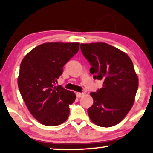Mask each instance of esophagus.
<instances>
[{
	"label": "esophagus",
	"instance_id": "1",
	"mask_svg": "<svg viewBox=\"0 0 153 153\" xmlns=\"http://www.w3.org/2000/svg\"><path fill=\"white\" fill-rule=\"evenodd\" d=\"M75 94H76V97H78V98L82 97H83V96L85 94V92H76Z\"/></svg>",
	"mask_w": 153,
	"mask_h": 153
}]
</instances>
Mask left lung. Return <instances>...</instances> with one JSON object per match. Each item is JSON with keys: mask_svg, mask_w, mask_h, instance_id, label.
I'll use <instances>...</instances> for the list:
<instances>
[{"mask_svg": "<svg viewBox=\"0 0 153 153\" xmlns=\"http://www.w3.org/2000/svg\"><path fill=\"white\" fill-rule=\"evenodd\" d=\"M93 78L103 80V87L91 92L93 105L87 110L95 125L113 127L127 115L134 103L138 79L133 63L126 53L105 42L81 43Z\"/></svg>", "mask_w": 153, "mask_h": 153, "instance_id": "left-lung-1", "label": "left lung"}]
</instances>
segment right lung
I'll return each instance as SVG.
<instances>
[{"label":"right lung","instance_id":"right-lung-1","mask_svg":"<svg viewBox=\"0 0 153 153\" xmlns=\"http://www.w3.org/2000/svg\"><path fill=\"white\" fill-rule=\"evenodd\" d=\"M79 42H46L24 56L20 65L18 87L24 103L40 123L56 126L69 115L75 93L58 85L63 67L79 50Z\"/></svg>","mask_w":153,"mask_h":153}]
</instances>
